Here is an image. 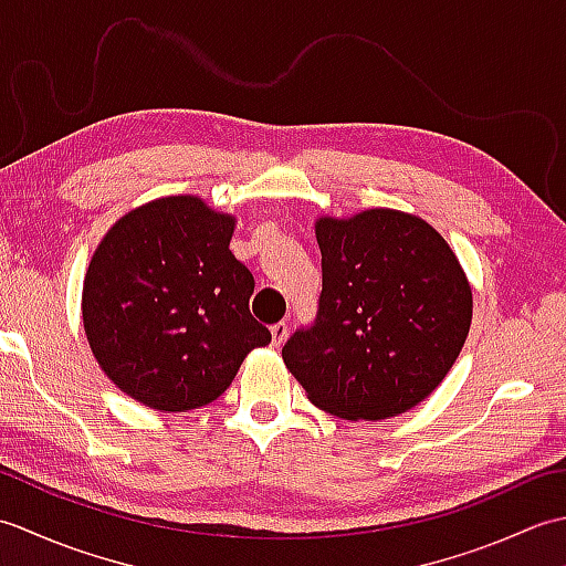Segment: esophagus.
Returning a JSON list of instances; mask_svg holds the SVG:
<instances>
[{
	"mask_svg": "<svg viewBox=\"0 0 566 566\" xmlns=\"http://www.w3.org/2000/svg\"><path fill=\"white\" fill-rule=\"evenodd\" d=\"M270 331H272V345H274V347H280V345L286 340V335H290V326H286L284 321L274 323V326H272Z\"/></svg>",
	"mask_w": 566,
	"mask_h": 566,
	"instance_id": "1",
	"label": "esophagus"
}]
</instances>
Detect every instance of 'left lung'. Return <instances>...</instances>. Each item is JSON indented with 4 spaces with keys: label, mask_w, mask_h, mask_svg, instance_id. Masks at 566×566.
<instances>
[{
    "label": "left lung",
    "mask_w": 566,
    "mask_h": 566,
    "mask_svg": "<svg viewBox=\"0 0 566 566\" xmlns=\"http://www.w3.org/2000/svg\"><path fill=\"white\" fill-rule=\"evenodd\" d=\"M323 290L282 357L308 399L347 420L418 406L448 375L472 323V290L423 219L369 209L316 223Z\"/></svg>",
    "instance_id": "1"
}]
</instances>
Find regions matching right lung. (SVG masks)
<instances>
[{"instance_id": "obj_1", "label": "right lung", "mask_w": 566, "mask_h": 566, "mask_svg": "<svg viewBox=\"0 0 566 566\" xmlns=\"http://www.w3.org/2000/svg\"><path fill=\"white\" fill-rule=\"evenodd\" d=\"M233 226L197 197H165L116 221L94 252L84 333L130 399L170 413L207 406L270 345L250 314L255 276L228 250Z\"/></svg>"}]
</instances>
